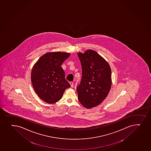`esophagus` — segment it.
Returning a JSON list of instances; mask_svg holds the SVG:
<instances>
[{
    "mask_svg": "<svg viewBox=\"0 0 151 151\" xmlns=\"http://www.w3.org/2000/svg\"><path fill=\"white\" fill-rule=\"evenodd\" d=\"M70 84L71 85V87H73V85H74V83L73 82H70Z\"/></svg>",
    "mask_w": 151,
    "mask_h": 151,
    "instance_id": "34e87169",
    "label": "esophagus"
}]
</instances>
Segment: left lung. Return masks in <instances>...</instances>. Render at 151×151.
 <instances>
[{
  "label": "left lung",
  "instance_id": "left-lung-1",
  "mask_svg": "<svg viewBox=\"0 0 151 151\" xmlns=\"http://www.w3.org/2000/svg\"><path fill=\"white\" fill-rule=\"evenodd\" d=\"M82 66V78L76 88L78 100L87 109L99 105L110 90L111 69L108 63L97 52L88 50L78 53Z\"/></svg>",
  "mask_w": 151,
  "mask_h": 151
}]
</instances>
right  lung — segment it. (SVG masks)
<instances>
[{"label": "right lung", "mask_w": 151, "mask_h": 151, "mask_svg": "<svg viewBox=\"0 0 151 151\" xmlns=\"http://www.w3.org/2000/svg\"><path fill=\"white\" fill-rule=\"evenodd\" d=\"M70 55L66 52L46 53L33 67L31 75L33 87L44 102L49 104L57 102L63 97L65 90L71 87L61 67Z\"/></svg>", "instance_id": "add662e5"}]
</instances>
